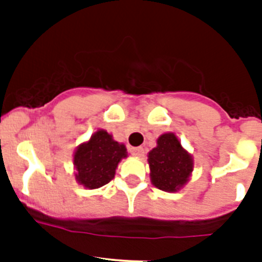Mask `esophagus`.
Listing matches in <instances>:
<instances>
[{"label": "esophagus", "instance_id": "esophagus-1", "mask_svg": "<svg viewBox=\"0 0 262 262\" xmlns=\"http://www.w3.org/2000/svg\"><path fill=\"white\" fill-rule=\"evenodd\" d=\"M129 152H130L132 155H135V156H143L144 155V148L130 147V148H129Z\"/></svg>", "mask_w": 262, "mask_h": 262}]
</instances>
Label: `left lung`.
I'll use <instances>...</instances> for the list:
<instances>
[{"label": "left lung", "instance_id": "left-lung-1", "mask_svg": "<svg viewBox=\"0 0 262 262\" xmlns=\"http://www.w3.org/2000/svg\"><path fill=\"white\" fill-rule=\"evenodd\" d=\"M151 181L158 189L177 191L189 179L193 170L191 156L182 148L174 133H164L158 139V147L148 154Z\"/></svg>", "mask_w": 262, "mask_h": 262}]
</instances>
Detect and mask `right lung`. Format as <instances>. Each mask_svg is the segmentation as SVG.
I'll use <instances>...</instances> for the list:
<instances>
[{
	"label": "right lung",
	"mask_w": 262,
	"mask_h": 262,
	"mask_svg": "<svg viewBox=\"0 0 262 262\" xmlns=\"http://www.w3.org/2000/svg\"><path fill=\"white\" fill-rule=\"evenodd\" d=\"M126 158V148L113 140L106 130H98L88 143L75 152L76 179L88 189H98L114 178L119 160Z\"/></svg>",
	"instance_id": "add662e5"
}]
</instances>
